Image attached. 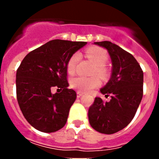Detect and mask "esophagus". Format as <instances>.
<instances>
[{
	"instance_id": "esophagus-1",
	"label": "esophagus",
	"mask_w": 159,
	"mask_h": 159,
	"mask_svg": "<svg viewBox=\"0 0 159 159\" xmlns=\"http://www.w3.org/2000/svg\"><path fill=\"white\" fill-rule=\"evenodd\" d=\"M84 95V93H83V92H76V96H77V98H80V97H81L82 96V95Z\"/></svg>"
}]
</instances>
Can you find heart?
Segmentation results:
<instances>
[{
    "mask_svg": "<svg viewBox=\"0 0 159 159\" xmlns=\"http://www.w3.org/2000/svg\"><path fill=\"white\" fill-rule=\"evenodd\" d=\"M87 55L96 65L95 72L101 76H105L107 75V69L104 67L107 60V55L106 52L101 48L92 47L88 49ZM80 59V54L79 52L75 53L71 56L67 63V71L69 73L74 72ZM101 81L99 77L92 76H77L73 78L71 81V85L73 88L79 90L83 92H88L94 88H96L100 85Z\"/></svg>",
    "mask_w": 159,
    "mask_h": 159,
    "instance_id": "obj_1",
    "label": "heart"
}]
</instances>
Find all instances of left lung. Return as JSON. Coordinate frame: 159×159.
<instances>
[{
	"mask_svg": "<svg viewBox=\"0 0 159 159\" xmlns=\"http://www.w3.org/2000/svg\"><path fill=\"white\" fill-rule=\"evenodd\" d=\"M110 55L111 75L100 89L103 95H111L104 102L96 97L88 110V119L93 129L111 134L123 130L131 122L141 102L143 94V71L133 56L110 41L95 42Z\"/></svg>",
	"mask_w": 159,
	"mask_h": 159,
	"instance_id": "obj_1",
	"label": "left lung"
}]
</instances>
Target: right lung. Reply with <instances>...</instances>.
<instances>
[{
    "instance_id": "add662e5",
    "label": "right lung",
    "mask_w": 159,
    "mask_h": 159,
    "mask_svg": "<svg viewBox=\"0 0 159 159\" xmlns=\"http://www.w3.org/2000/svg\"><path fill=\"white\" fill-rule=\"evenodd\" d=\"M86 43L50 40L22 60L16 71V98L23 116L36 130L52 133L66 124L70 108L76 99L75 91L67 88V63ZM53 86L62 92L52 94Z\"/></svg>"
}]
</instances>
